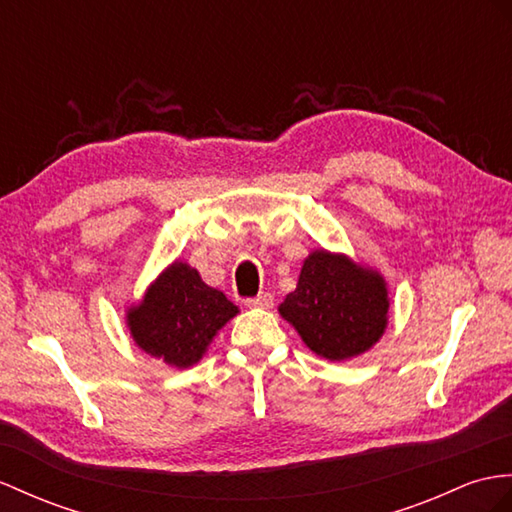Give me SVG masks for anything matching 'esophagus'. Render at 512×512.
I'll list each match as a JSON object with an SVG mask.
<instances>
[{"instance_id": "esophagus-1", "label": "esophagus", "mask_w": 512, "mask_h": 512, "mask_svg": "<svg viewBox=\"0 0 512 512\" xmlns=\"http://www.w3.org/2000/svg\"><path fill=\"white\" fill-rule=\"evenodd\" d=\"M247 308H271L273 306V295L271 293H260L256 297L245 299Z\"/></svg>"}]
</instances>
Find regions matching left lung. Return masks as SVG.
<instances>
[{
  "label": "left lung",
  "mask_w": 512,
  "mask_h": 512,
  "mask_svg": "<svg viewBox=\"0 0 512 512\" xmlns=\"http://www.w3.org/2000/svg\"><path fill=\"white\" fill-rule=\"evenodd\" d=\"M389 286L378 269L313 249L278 313L310 352L343 363L369 352L389 326Z\"/></svg>",
  "instance_id": "left-lung-1"
}]
</instances>
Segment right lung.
I'll list each match as a JSON object with an SVG mask.
<instances>
[{
  "mask_svg": "<svg viewBox=\"0 0 512 512\" xmlns=\"http://www.w3.org/2000/svg\"><path fill=\"white\" fill-rule=\"evenodd\" d=\"M239 306L208 286L199 271L173 260L128 306L126 326L139 350L176 369L197 365Z\"/></svg>",
  "mask_w": 512,
  "mask_h": 512,
  "instance_id": "right-lung-1",
  "label": "right lung"
}]
</instances>
